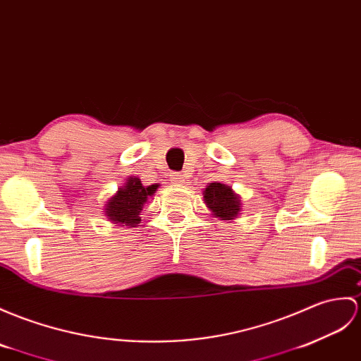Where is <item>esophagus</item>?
<instances>
[{"instance_id":"esophagus-1","label":"esophagus","mask_w":361,"mask_h":361,"mask_svg":"<svg viewBox=\"0 0 361 361\" xmlns=\"http://www.w3.org/2000/svg\"><path fill=\"white\" fill-rule=\"evenodd\" d=\"M171 181L175 183V184H183L184 181H186V178H184V175L181 172H172L171 173Z\"/></svg>"}]
</instances>
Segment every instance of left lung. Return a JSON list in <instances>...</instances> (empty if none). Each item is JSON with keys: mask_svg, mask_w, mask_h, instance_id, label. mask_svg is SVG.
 <instances>
[{"mask_svg": "<svg viewBox=\"0 0 361 361\" xmlns=\"http://www.w3.org/2000/svg\"><path fill=\"white\" fill-rule=\"evenodd\" d=\"M204 203L214 216L221 220L237 219L241 209L240 197L223 183H209L203 190Z\"/></svg>", "mask_w": 361, "mask_h": 361, "instance_id": "left-lung-1", "label": "left lung"}]
</instances>
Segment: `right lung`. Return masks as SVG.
<instances>
[{"mask_svg":"<svg viewBox=\"0 0 361 361\" xmlns=\"http://www.w3.org/2000/svg\"><path fill=\"white\" fill-rule=\"evenodd\" d=\"M158 184L145 188L137 177H129L118 189V192L104 206V212L109 221L120 226L135 228L141 221L140 214L142 206L147 203L150 197H154Z\"/></svg>","mask_w":361,"mask_h":361,"instance_id":"obj_1","label":"right lung"}]
</instances>
